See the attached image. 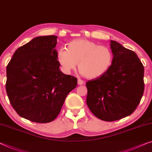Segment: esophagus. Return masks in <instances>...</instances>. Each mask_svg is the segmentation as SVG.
<instances>
[{
  "instance_id": "esophagus-1",
  "label": "esophagus",
  "mask_w": 152,
  "mask_h": 152,
  "mask_svg": "<svg viewBox=\"0 0 152 152\" xmlns=\"http://www.w3.org/2000/svg\"><path fill=\"white\" fill-rule=\"evenodd\" d=\"M83 83H84V81L83 80H81V79H80V78L78 79V84L79 85H83Z\"/></svg>"
}]
</instances>
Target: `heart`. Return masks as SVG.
Segmentation results:
<instances>
[{
  "instance_id": "heart-1",
  "label": "heart",
  "mask_w": 152,
  "mask_h": 152,
  "mask_svg": "<svg viewBox=\"0 0 152 152\" xmlns=\"http://www.w3.org/2000/svg\"><path fill=\"white\" fill-rule=\"evenodd\" d=\"M113 58L108 46L83 38L71 41L67 49L60 48L56 53V59L64 73L69 74L78 63L80 73L89 79L99 78L106 74Z\"/></svg>"
}]
</instances>
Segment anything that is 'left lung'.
Wrapping results in <instances>:
<instances>
[{"label":"left lung","instance_id":"obj_1","mask_svg":"<svg viewBox=\"0 0 152 152\" xmlns=\"http://www.w3.org/2000/svg\"><path fill=\"white\" fill-rule=\"evenodd\" d=\"M113 62L100 78L88 80L87 104L99 119L113 121L132 114L144 92V67L134 51L110 41Z\"/></svg>","mask_w":152,"mask_h":152}]
</instances>
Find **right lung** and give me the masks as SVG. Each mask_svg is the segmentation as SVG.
I'll use <instances>...</instances> for the list:
<instances>
[{"mask_svg":"<svg viewBox=\"0 0 152 152\" xmlns=\"http://www.w3.org/2000/svg\"><path fill=\"white\" fill-rule=\"evenodd\" d=\"M57 36L34 38L18 48L7 66L6 91L20 117L48 123L58 116L77 78L60 71L56 59Z\"/></svg>","mask_w":152,"mask_h":152,"instance_id":"1","label":"right lung"}]
</instances>
